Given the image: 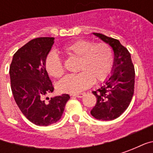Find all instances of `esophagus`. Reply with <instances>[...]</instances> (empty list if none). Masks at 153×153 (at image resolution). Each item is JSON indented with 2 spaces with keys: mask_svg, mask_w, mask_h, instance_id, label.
<instances>
[{
  "mask_svg": "<svg viewBox=\"0 0 153 153\" xmlns=\"http://www.w3.org/2000/svg\"><path fill=\"white\" fill-rule=\"evenodd\" d=\"M71 96L76 97H79V98H80V97H83L84 96V93H77V94H72Z\"/></svg>",
  "mask_w": 153,
  "mask_h": 153,
  "instance_id": "1",
  "label": "esophagus"
}]
</instances>
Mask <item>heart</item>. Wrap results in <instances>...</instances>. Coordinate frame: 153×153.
I'll use <instances>...</instances> for the list:
<instances>
[{
	"label": "heart",
	"instance_id": "1",
	"mask_svg": "<svg viewBox=\"0 0 153 153\" xmlns=\"http://www.w3.org/2000/svg\"><path fill=\"white\" fill-rule=\"evenodd\" d=\"M62 51L68 56L79 57L78 71L80 72L66 75L60 80L57 85L60 93H79L92 86L94 80L102 82L106 79L112 71L114 55L111 47L106 42L94 43L79 39L65 46ZM45 67L47 73L54 78L63 74V65L56 54L47 56Z\"/></svg>",
	"mask_w": 153,
	"mask_h": 153
}]
</instances>
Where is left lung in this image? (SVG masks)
Listing matches in <instances>:
<instances>
[{"mask_svg":"<svg viewBox=\"0 0 153 153\" xmlns=\"http://www.w3.org/2000/svg\"><path fill=\"white\" fill-rule=\"evenodd\" d=\"M93 34L112 48L114 64L111 75L103 85L93 91L97 103L91 115L99 120H112L122 115L131 102L134 91V67L130 53L120 41L102 33Z\"/></svg>","mask_w":153,"mask_h":153,"instance_id":"1","label":"left lung"}]
</instances>
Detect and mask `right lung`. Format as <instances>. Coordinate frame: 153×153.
<instances>
[{"label":"right lung","instance_id":"1","mask_svg":"<svg viewBox=\"0 0 153 153\" xmlns=\"http://www.w3.org/2000/svg\"><path fill=\"white\" fill-rule=\"evenodd\" d=\"M54 38H38L19 48L10 66L11 90L21 112L39 126L57 122L70 99L68 94L44 100L54 88L45 67V61L54 43Z\"/></svg>","mask_w":153,"mask_h":153}]
</instances>
